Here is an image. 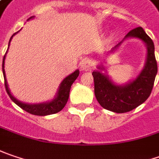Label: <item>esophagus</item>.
Here are the masks:
<instances>
[{
	"label": "esophagus",
	"mask_w": 159,
	"mask_h": 159,
	"mask_svg": "<svg viewBox=\"0 0 159 159\" xmlns=\"http://www.w3.org/2000/svg\"><path fill=\"white\" fill-rule=\"evenodd\" d=\"M93 61L89 58H84L83 59L81 64H80V68L82 71H89L93 67Z\"/></svg>",
	"instance_id": "obj_1"
}]
</instances>
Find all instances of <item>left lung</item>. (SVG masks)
Segmentation results:
<instances>
[{"instance_id": "obj_1", "label": "left lung", "mask_w": 159, "mask_h": 159, "mask_svg": "<svg viewBox=\"0 0 159 159\" xmlns=\"http://www.w3.org/2000/svg\"><path fill=\"white\" fill-rule=\"evenodd\" d=\"M131 38L141 40L147 48L144 67L136 78L124 84H118L108 75L102 63L97 66L98 70L92 73L94 81V94L98 102L102 108L116 113L129 111L142 104L151 93L157 73L154 43L141 27L130 30L109 53H114L124 40Z\"/></svg>"}]
</instances>
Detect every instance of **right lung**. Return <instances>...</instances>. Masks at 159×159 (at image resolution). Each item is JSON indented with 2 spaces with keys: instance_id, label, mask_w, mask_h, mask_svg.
<instances>
[{
  "instance_id": "add662e5",
  "label": "right lung",
  "mask_w": 159,
  "mask_h": 159,
  "mask_svg": "<svg viewBox=\"0 0 159 159\" xmlns=\"http://www.w3.org/2000/svg\"><path fill=\"white\" fill-rule=\"evenodd\" d=\"M34 18V16L30 17V19H28V20H31ZM19 32V31H18ZM18 32L14 33L11 38L10 39L9 41V47H10V43L11 39L13 38V36H15ZM8 47V48H9ZM8 52V49H7ZM7 52L3 57V60H2V73H3V76H4V84H5V88H6V92L9 94L10 98L11 99V101L15 102L19 107H20L21 109H23L24 111H26L27 112L33 114V115H38V116H46V115H50V114H54L57 113L58 111H60L63 108L66 106L68 98H69V93H70L71 85L73 84V83L76 80V78L79 75V70H75L74 73H72L71 75H67L66 78H64L63 81L61 82V84L58 86L57 92L55 95V97L48 102H40V103H26L23 102L20 100H18L17 98H15L14 96L11 94L10 89H9V85L7 83V79H6V75H5L4 70V63H5V57L7 55Z\"/></svg>"
}]
</instances>
